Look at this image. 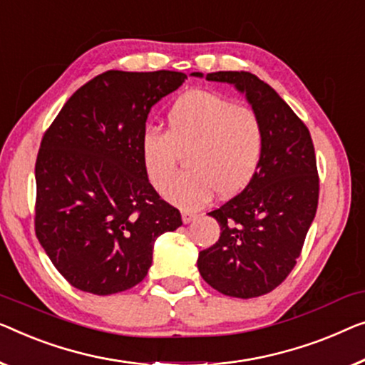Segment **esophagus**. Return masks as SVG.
Returning a JSON list of instances; mask_svg holds the SVG:
<instances>
[{"mask_svg": "<svg viewBox=\"0 0 365 365\" xmlns=\"http://www.w3.org/2000/svg\"><path fill=\"white\" fill-rule=\"evenodd\" d=\"M195 217H197V214L192 212V210H187V209L182 210V222H184V224H189V222H192Z\"/></svg>", "mask_w": 365, "mask_h": 365, "instance_id": "1", "label": "esophagus"}]
</instances>
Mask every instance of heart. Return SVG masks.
I'll use <instances>...</instances> for the list:
<instances>
[{
	"label": "heart",
	"mask_w": 365,
	"mask_h": 365,
	"mask_svg": "<svg viewBox=\"0 0 365 365\" xmlns=\"http://www.w3.org/2000/svg\"><path fill=\"white\" fill-rule=\"evenodd\" d=\"M265 131L258 115L207 91H191L168 110V131L150 126L141 136V161L158 191L169 185L181 152L190 171L165 195L181 207L202 205L215 191L230 197L244 191L260 168Z\"/></svg>",
	"instance_id": "heart-1"
}]
</instances>
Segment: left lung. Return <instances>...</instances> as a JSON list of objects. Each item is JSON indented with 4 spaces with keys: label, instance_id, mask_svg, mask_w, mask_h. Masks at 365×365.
Returning a JSON list of instances; mask_svg holds the SVG:
<instances>
[{
    "label": "left lung",
    "instance_id": "1",
    "mask_svg": "<svg viewBox=\"0 0 365 365\" xmlns=\"http://www.w3.org/2000/svg\"><path fill=\"white\" fill-rule=\"evenodd\" d=\"M205 81L230 83L245 95L263 125L265 146L253 181L209 212L219 222L220 237L199 252L197 268L222 294L262 297L297 265L313 224L319 195L314 146L303 121L257 76L245 71L212 72Z\"/></svg>",
    "mask_w": 365,
    "mask_h": 365
}]
</instances>
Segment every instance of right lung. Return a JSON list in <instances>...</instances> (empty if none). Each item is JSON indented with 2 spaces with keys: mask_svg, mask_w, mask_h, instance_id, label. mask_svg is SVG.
Instances as JSON below:
<instances>
[{
  "mask_svg": "<svg viewBox=\"0 0 365 365\" xmlns=\"http://www.w3.org/2000/svg\"><path fill=\"white\" fill-rule=\"evenodd\" d=\"M182 72L100 73L67 100L36 161V235L72 287L92 294L133 288L155 242L182 225L148 181L141 136L150 110Z\"/></svg>",
  "mask_w": 365,
  "mask_h": 365,
  "instance_id": "right-lung-1",
  "label": "right lung"
}]
</instances>
